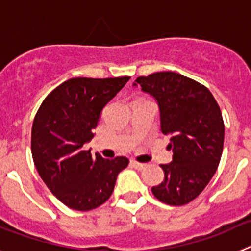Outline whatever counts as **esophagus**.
Returning <instances> with one entry per match:
<instances>
[{"instance_id": "1", "label": "esophagus", "mask_w": 251, "mask_h": 251, "mask_svg": "<svg viewBox=\"0 0 251 251\" xmlns=\"http://www.w3.org/2000/svg\"><path fill=\"white\" fill-rule=\"evenodd\" d=\"M130 165H132L133 167L136 168V170H138V171H142L143 168H146L145 163H139V162H136V161H130Z\"/></svg>"}]
</instances>
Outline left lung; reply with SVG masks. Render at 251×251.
Masks as SVG:
<instances>
[{
  "label": "left lung",
  "instance_id": "obj_1",
  "mask_svg": "<svg viewBox=\"0 0 251 251\" xmlns=\"http://www.w3.org/2000/svg\"><path fill=\"white\" fill-rule=\"evenodd\" d=\"M133 86L156 99L161 130L174 152L172 162L161 165L165 179L153 186L152 194L167 205L191 202L210 182L223 154L220 106L206 86L174 72L139 76Z\"/></svg>",
  "mask_w": 251,
  "mask_h": 251
}]
</instances>
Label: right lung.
<instances>
[{"label":"right lung","instance_id":"1","mask_svg":"<svg viewBox=\"0 0 251 251\" xmlns=\"http://www.w3.org/2000/svg\"><path fill=\"white\" fill-rule=\"evenodd\" d=\"M129 79H69L46 97L35 115L31 152L36 170L49 190L73 210L89 211L103 205L129 163L126 157L92 158L90 150H84L103 108Z\"/></svg>","mask_w":251,"mask_h":251}]
</instances>
